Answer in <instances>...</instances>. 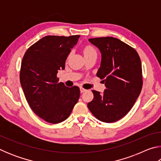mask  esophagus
Returning <instances> with one entry per match:
<instances>
[{
  "mask_svg": "<svg viewBox=\"0 0 161 161\" xmlns=\"http://www.w3.org/2000/svg\"><path fill=\"white\" fill-rule=\"evenodd\" d=\"M86 89H84L83 87H80V92H81V93H84V92H86Z\"/></svg>",
  "mask_w": 161,
  "mask_h": 161,
  "instance_id": "34e87169",
  "label": "esophagus"
}]
</instances>
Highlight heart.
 Segmentation results:
<instances>
[{
    "instance_id": "1",
    "label": "heart",
    "mask_w": 161,
    "mask_h": 161,
    "mask_svg": "<svg viewBox=\"0 0 161 161\" xmlns=\"http://www.w3.org/2000/svg\"><path fill=\"white\" fill-rule=\"evenodd\" d=\"M83 53H84V58H86V57L92 55V54H97V51H96V50H95L93 46L86 45L84 47ZM69 56H68V58H69Z\"/></svg>"
}]
</instances>
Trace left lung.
<instances>
[{
	"instance_id": "1",
	"label": "left lung",
	"mask_w": 161,
	"mask_h": 161,
	"mask_svg": "<svg viewBox=\"0 0 161 161\" xmlns=\"http://www.w3.org/2000/svg\"><path fill=\"white\" fill-rule=\"evenodd\" d=\"M102 54L97 76L103 80V93L92 90L94 99L87 107L99 121L113 123L129 113L142 89L140 57L133 48L112 37L90 38Z\"/></svg>"
}]
</instances>
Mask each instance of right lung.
Instances as JSON below:
<instances>
[{"mask_svg": "<svg viewBox=\"0 0 161 161\" xmlns=\"http://www.w3.org/2000/svg\"><path fill=\"white\" fill-rule=\"evenodd\" d=\"M80 35H47L31 46L21 62L20 81L25 99L35 114L45 121L58 124L70 115L80 95L77 86L58 82L59 69Z\"/></svg>", "mask_w": 161, "mask_h": 161, "instance_id": "right-lung-1", "label": "right lung"}]
</instances>
